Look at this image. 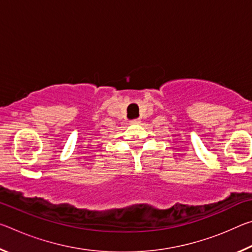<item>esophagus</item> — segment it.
Listing matches in <instances>:
<instances>
[{
	"instance_id": "1",
	"label": "esophagus",
	"mask_w": 252,
	"mask_h": 252,
	"mask_svg": "<svg viewBox=\"0 0 252 252\" xmlns=\"http://www.w3.org/2000/svg\"><path fill=\"white\" fill-rule=\"evenodd\" d=\"M132 125H139L140 123V119H134V120H131Z\"/></svg>"
}]
</instances>
